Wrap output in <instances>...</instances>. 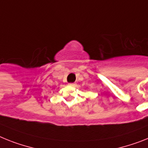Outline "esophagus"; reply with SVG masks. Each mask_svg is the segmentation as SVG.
<instances>
[{
  "mask_svg": "<svg viewBox=\"0 0 148 148\" xmlns=\"http://www.w3.org/2000/svg\"><path fill=\"white\" fill-rule=\"evenodd\" d=\"M68 85L70 86H76V84H73V83H71V84H68Z\"/></svg>",
  "mask_w": 148,
  "mask_h": 148,
  "instance_id": "esophagus-1",
  "label": "esophagus"
}]
</instances>
